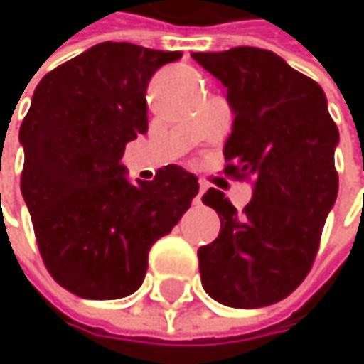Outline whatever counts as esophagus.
I'll return each mask as SVG.
<instances>
[{
    "label": "esophagus",
    "instance_id": "34e87169",
    "mask_svg": "<svg viewBox=\"0 0 364 364\" xmlns=\"http://www.w3.org/2000/svg\"><path fill=\"white\" fill-rule=\"evenodd\" d=\"M204 189H206V187H204V185H200V189H198V196L193 198V202H196V204H200V202H202V193H204Z\"/></svg>",
    "mask_w": 364,
    "mask_h": 364
}]
</instances>
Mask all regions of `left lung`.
<instances>
[{"label":"left lung","instance_id":"left-lung-1","mask_svg":"<svg viewBox=\"0 0 364 364\" xmlns=\"http://www.w3.org/2000/svg\"><path fill=\"white\" fill-rule=\"evenodd\" d=\"M191 58L228 88L225 175L253 185L242 213L219 189L202 196L221 219L217 240L198 249L202 287L230 308L272 306L301 284L316 257L339 187V130L323 88L269 50L238 46Z\"/></svg>","mask_w":364,"mask_h":364}]
</instances>
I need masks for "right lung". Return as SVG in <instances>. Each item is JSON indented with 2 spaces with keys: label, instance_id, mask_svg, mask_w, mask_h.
Listing matches in <instances>:
<instances>
[{
  "label": "right lung",
  "instance_id": "obj_1",
  "mask_svg": "<svg viewBox=\"0 0 364 364\" xmlns=\"http://www.w3.org/2000/svg\"><path fill=\"white\" fill-rule=\"evenodd\" d=\"M181 52L103 41L50 71L18 141L21 191L52 278L84 299H119L145 278L149 249L179 223L198 179L171 164L132 183L122 156L147 132V84Z\"/></svg>",
  "mask_w": 364,
  "mask_h": 364
}]
</instances>
